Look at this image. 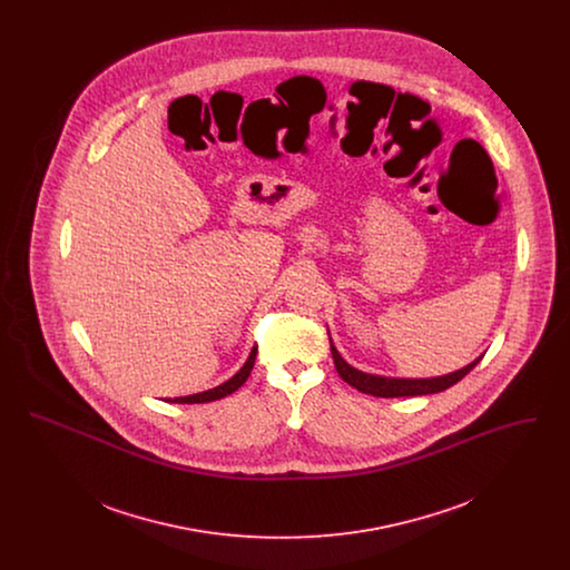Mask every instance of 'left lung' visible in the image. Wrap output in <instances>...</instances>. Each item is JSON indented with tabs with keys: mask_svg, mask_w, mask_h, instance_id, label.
Here are the masks:
<instances>
[{
	"mask_svg": "<svg viewBox=\"0 0 570 570\" xmlns=\"http://www.w3.org/2000/svg\"><path fill=\"white\" fill-rule=\"evenodd\" d=\"M331 354H333L337 374L342 376V380L348 382L354 389H358L361 393H370L374 397H412V395H430V393L446 391L449 386L458 384L470 370H474L476 363L483 358V356H476L465 367L455 370L451 374H444V376H434V379H393V376H379V374H367V372L356 370L333 346V340H331Z\"/></svg>",
	"mask_w": 570,
	"mask_h": 570,
	"instance_id": "8db88e82",
	"label": "left lung"
}]
</instances>
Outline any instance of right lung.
Masks as SVG:
<instances>
[{
  "instance_id": "1",
  "label": "right lung",
  "mask_w": 570,
  "mask_h": 570,
  "mask_svg": "<svg viewBox=\"0 0 570 570\" xmlns=\"http://www.w3.org/2000/svg\"><path fill=\"white\" fill-rule=\"evenodd\" d=\"M256 353H258V346H252L249 356L245 358L242 370H239L235 376H230V379L226 380V382L217 384V386L209 389V391H203V393H194V395H186V397H175L173 404H207V402H216V400H222V397L235 393V391L244 384L245 380H247V376L252 374V367H254V361H256ZM168 402H170V400H168Z\"/></svg>"
}]
</instances>
